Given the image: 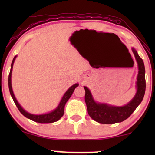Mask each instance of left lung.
<instances>
[{"label": "left lung", "instance_id": "1", "mask_svg": "<svg viewBox=\"0 0 155 155\" xmlns=\"http://www.w3.org/2000/svg\"><path fill=\"white\" fill-rule=\"evenodd\" d=\"M133 52L137 61L139 70L136 82L137 92L134 98L126 105L124 107H112L106 104L95 102L90 90L87 87H84L85 90L84 100L88 114L95 121L104 124H111L124 121L133 113L143 100L146 87L145 65L143 59L139 56L134 48H133Z\"/></svg>", "mask_w": 155, "mask_h": 155}]
</instances>
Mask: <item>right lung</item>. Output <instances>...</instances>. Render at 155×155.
<instances>
[{
    "mask_svg": "<svg viewBox=\"0 0 155 155\" xmlns=\"http://www.w3.org/2000/svg\"><path fill=\"white\" fill-rule=\"evenodd\" d=\"M16 58V56L14 57L13 60H12V64H11V68H10V71L9 73V76H8V87H9V90L10 93L11 94L15 104L16 107H18L19 111L21 112V114L22 115H24L25 117H27L29 119L32 120L33 121L37 122V123H41V124H50V123H54L56 122L57 120H58L60 118L62 117L63 114H64V107L65 104H66L67 101L70 99V97H71L72 94H73L75 89L78 86V84H75L73 85L71 87H70L66 92L65 93L64 96L63 97L62 99H61L60 104L58 106V107L56 108L54 111H53L51 113L46 114H42V115H33V114L27 113V111H25L24 109L21 107V106L19 104V103L17 101V99L15 97V95L12 92V85H11V74H12V66H13L14 61Z\"/></svg>",
    "mask_w": 155,
    "mask_h": 155,
    "instance_id": "obj_1",
    "label": "right lung"
}]
</instances>
